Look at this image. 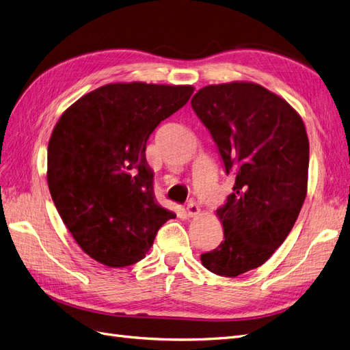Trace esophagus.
I'll return each mask as SVG.
<instances>
[{
    "label": "esophagus",
    "instance_id": "esophagus-1",
    "mask_svg": "<svg viewBox=\"0 0 350 350\" xmlns=\"http://www.w3.org/2000/svg\"><path fill=\"white\" fill-rule=\"evenodd\" d=\"M198 211H200L198 204L196 203L194 200H189V201H188V204H187V213H188V216H189V217H193V216L198 215Z\"/></svg>",
    "mask_w": 350,
    "mask_h": 350
}]
</instances>
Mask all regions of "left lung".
Masks as SVG:
<instances>
[{
	"instance_id": "obj_1",
	"label": "left lung",
	"mask_w": 350,
	"mask_h": 350,
	"mask_svg": "<svg viewBox=\"0 0 350 350\" xmlns=\"http://www.w3.org/2000/svg\"><path fill=\"white\" fill-rule=\"evenodd\" d=\"M191 107L235 178L234 193L216 210L224 241L201 254V262L237 278L266 262L298 219L308 184V137L291 105L256 83L206 86Z\"/></svg>"
}]
</instances>
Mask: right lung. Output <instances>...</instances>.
<instances>
[{
    "label": "right lung",
    "mask_w": 350,
    "mask_h": 350,
    "mask_svg": "<svg viewBox=\"0 0 350 350\" xmlns=\"http://www.w3.org/2000/svg\"><path fill=\"white\" fill-rule=\"evenodd\" d=\"M193 86L113 83L61 115L48 144V187L72 238L92 258L126 267L146 257L175 213L157 203L146 161L150 134Z\"/></svg>",
    "instance_id": "right-lung-1"
}]
</instances>
